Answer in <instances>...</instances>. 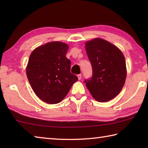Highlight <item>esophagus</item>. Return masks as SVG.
Instances as JSON below:
<instances>
[{
    "instance_id": "1",
    "label": "esophagus",
    "mask_w": 148,
    "mask_h": 148,
    "mask_svg": "<svg viewBox=\"0 0 148 148\" xmlns=\"http://www.w3.org/2000/svg\"><path fill=\"white\" fill-rule=\"evenodd\" d=\"M77 78H78L79 80L81 79V78H82V75H81V74H78V75H77Z\"/></svg>"
}]
</instances>
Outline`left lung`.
Here are the masks:
<instances>
[{
	"mask_svg": "<svg viewBox=\"0 0 148 148\" xmlns=\"http://www.w3.org/2000/svg\"><path fill=\"white\" fill-rule=\"evenodd\" d=\"M86 50L92 69L91 79L84 82L87 88L97 101L113 99L121 91L126 79L123 54L118 47L101 38L87 42Z\"/></svg>",
	"mask_w": 148,
	"mask_h": 148,
	"instance_id": "1",
	"label": "left lung"
}]
</instances>
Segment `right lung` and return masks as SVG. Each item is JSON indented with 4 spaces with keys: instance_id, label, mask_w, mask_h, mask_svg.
Wrapping results in <instances>:
<instances>
[{
    "instance_id": "obj_1",
    "label": "right lung",
    "mask_w": 148,
    "mask_h": 148,
    "mask_svg": "<svg viewBox=\"0 0 148 148\" xmlns=\"http://www.w3.org/2000/svg\"><path fill=\"white\" fill-rule=\"evenodd\" d=\"M66 44L51 42L36 47L30 55L26 72L35 94L49 104L61 102L77 81L71 73V61L66 57Z\"/></svg>"
}]
</instances>
